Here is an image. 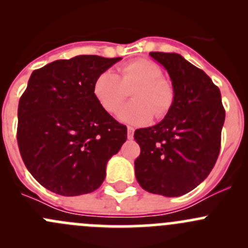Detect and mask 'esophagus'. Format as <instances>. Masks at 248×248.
Masks as SVG:
<instances>
[{
	"instance_id": "esophagus-1",
	"label": "esophagus",
	"mask_w": 248,
	"mask_h": 248,
	"mask_svg": "<svg viewBox=\"0 0 248 248\" xmlns=\"http://www.w3.org/2000/svg\"><path fill=\"white\" fill-rule=\"evenodd\" d=\"M133 136H134L133 127H127V137H128V139H133Z\"/></svg>"
}]
</instances>
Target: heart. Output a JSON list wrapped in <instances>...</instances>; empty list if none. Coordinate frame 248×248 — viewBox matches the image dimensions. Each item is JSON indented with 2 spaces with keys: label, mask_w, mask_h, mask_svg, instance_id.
<instances>
[{
  "label": "heart",
  "mask_w": 248,
  "mask_h": 248,
  "mask_svg": "<svg viewBox=\"0 0 248 248\" xmlns=\"http://www.w3.org/2000/svg\"><path fill=\"white\" fill-rule=\"evenodd\" d=\"M163 71L154 61L134 60L119 68V76L104 71L94 79L92 92L101 107L108 112H115L131 91L133 101L121 107L117 117L122 122L134 126H144L152 116L163 119L170 111L175 99L171 82L164 79Z\"/></svg>",
  "instance_id": "b5f03b06"
}]
</instances>
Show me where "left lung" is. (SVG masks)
<instances>
[{
  "instance_id": "8db88e82",
  "label": "left lung",
  "mask_w": 248,
  "mask_h": 248,
  "mask_svg": "<svg viewBox=\"0 0 248 248\" xmlns=\"http://www.w3.org/2000/svg\"><path fill=\"white\" fill-rule=\"evenodd\" d=\"M150 56L168 72L175 99L159 124L134 132L140 146L136 177L150 193L179 197L196 188L214 168L226 110L219 89L204 71L175 52Z\"/></svg>"
}]
</instances>
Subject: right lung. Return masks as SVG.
I'll return each mask as SVG.
<instances>
[{
    "mask_svg": "<svg viewBox=\"0 0 248 248\" xmlns=\"http://www.w3.org/2000/svg\"><path fill=\"white\" fill-rule=\"evenodd\" d=\"M121 57L79 55L57 60L31 74L17 108V145L27 170L61 196L91 193L107 163L127 139L94 98V79Z\"/></svg>",
    "mask_w": 248,
    "mask_h": 248,
    "instance_id": "right-lung-1",
    "label": "right lung"
}]
</instances>
